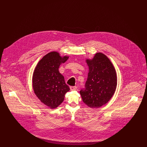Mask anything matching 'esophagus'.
Instances as JSON below:
<instances>
[{
    "instance_id": "obj_1",
    "label": "esophagus",
    "mask_w": 147,
    "mask_h": 147,
    "mask_svg": "<svg viewBox=\"0 0 147 147\" xmlns=\"http://www.w3.org/2000/svg\"><path fill=\"white\" fill-rule=\"evenodd\" d=\"M77 86H70V90H77Z\"/></svg>"
}]
</instances>
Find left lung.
Returning a JSON list of instances; mask_svg holds the SVG:
<instances>
[{"label": "left lung", "mask_w": 147, "mask_h": 147, "mask_svg": "<svg viewBox=\"0 0 147 147\" xmlns=\"http://www.w3.org/2000/svg\"><path fill=\"white\" fill-rule=\"evenodd\" d=\"M89 67L85 89L80 93L84 103L90 108L107 104L114 95L117 84L116 69L110 59L101 52L86 59Z\"/></svg>", "instance_id": "obj_1"}]
</instances>
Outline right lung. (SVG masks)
I'll list each match as a JSON object with an SVG mask.
<instances>
[{"instance_id":"1","label":"right lung","mask_w":147,"mask_h":147,"mask_svg":"<svg viewBox=\"0 0 147 147\" xmlns=\"http://www.w3.org/2000/svg\"><path fill=\"white\" fill-rule=\"evenodd\" d=\"M68 58L69 56H61L58 52H50L42 57L34 71L32 83L34 93L51 109L61 105L65 94L70 90L58 70L61 64Z\"/></svg>"}]
</instances>
